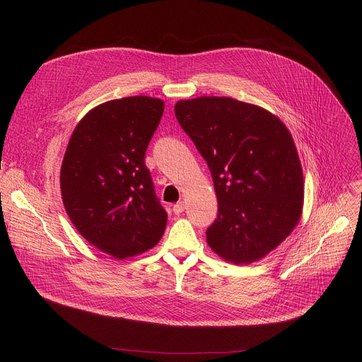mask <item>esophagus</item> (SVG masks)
Here are the masks:
<instances>
[{
  "mask_svg": "<svg viewBox=\"0 0 362 362\" xmlns=\"http://www.w3.org/2000/svg\"><path fill=\"white\" fill-rule=\"evenodd\" d=\"M183 211H185V204H183L182 201L173 205V213H175V214H177V216H179V214H182Z\"/></svg>",
  "mask_w": 362,
  "mask_h": 362,
  "instance_id": "1",
  "label": "esophagus"
}]
</instances>
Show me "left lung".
Listing matches in <instances>:
<instances>
[{"instance_id":"left-lung-1","label":"left lung","mask_w":362,"mask_h":362,"mask_svg":"<svg viewBox=\"0 0 362 362\" xmlns=\"http://www.w3.org/2000/svg\"><path fill=\"white\" fill-rule=\"evenodd\" d=\"M175 114L214 182L218 214L206 243L233 264L261 259L302 214L303 175L291 132L270 111L229 97L182 100Z\"/></svg>"}]
</instances>
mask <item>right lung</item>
I'll return each instance as SVG.
<instances>
[{
  "label": "right lung",
  "mask_w": 362,
  "mask_h": 362,
  "mask_svg": "<svg viewBox=\"0 0 362 362\" xmlns=\"http://www.w3.org/2000/svg\"><path fill=\"white\" fill-rule=\"evenodd\" d=\"M164 101L111 100L92 108L74 127L62 164L66 213L78 232L114 258L142 254L161 239V206L145 151L163 117Z\"/></svg>",
  "instance_id": "add662e5"
}]
</instances>
